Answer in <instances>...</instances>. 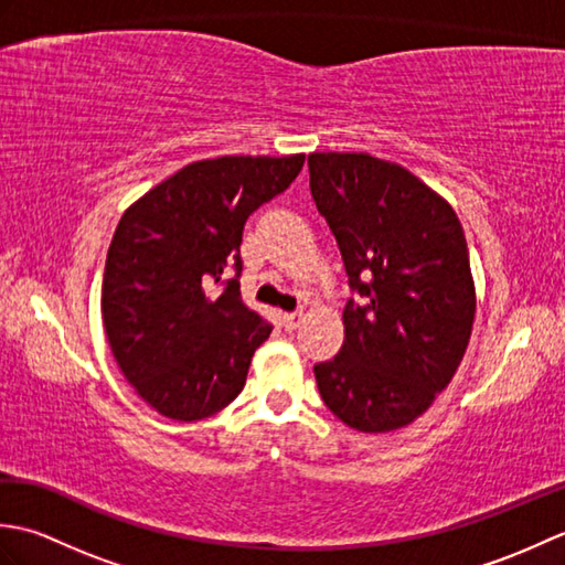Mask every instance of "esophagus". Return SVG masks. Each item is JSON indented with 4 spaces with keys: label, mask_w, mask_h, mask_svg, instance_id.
<instances>
[{
    "label": "esophagus",
    "mask_w": 565,
    "mask_h": 565,
    "mask_svg": "<svg viewBox=\"0 0 565 565\" xmlns=\"http://www.w3.org/2000/svg\"><path fill=\"white\" fill-rule=\"evenodd\" d=\"M284 328L286 330H296V328H301V322H303V313H301V310H296V313H284Z\"/></svg>",
    "instance_id": "34e87169"
}]
</instances>
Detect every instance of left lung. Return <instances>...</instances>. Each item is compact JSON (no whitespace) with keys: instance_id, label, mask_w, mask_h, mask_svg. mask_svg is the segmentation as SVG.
I'll return each instance as SVG.
<instances>
[{"instance_id":"1","label":"left lung","mask_w":565,"mask_h":565,"mask_svg":"<svg viewBox=\"0 0 565 565\" xmlns=\"http://www.w3.org/2000/svg\"><path fill=\"white\" fill-rule=\"evenodd\" d=\"M310 194L362 303L344 342L316 364L322 401L347 427L381 435L415 423L449 386L476 318L459 215L405 167L366 152L308 154Z\"/></svg>"}]
</instances>
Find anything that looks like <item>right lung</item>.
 I'll list each match as a JSON object with an SVG mask.
<instances>
[{
	"instance_id": "1",
	"label": "right lung",
	"mask_w": 565,
	"mask_h": 565,
	"mask_svg": "<svg viewBox=\"0 0 565 565\" xmlns=\"http://www.w3.org/2000/svg\"><path fill=\"white\" fill-rule=\"evenodd\" d=\"M306 154H225L182 167L130 203L106 255L102 318L118 369L160 415L194 423L243 391L271 326L239 296L243 227Z\"/></svg>"
}]
</instances>
